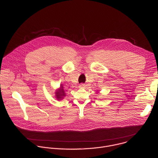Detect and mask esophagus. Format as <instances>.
<instances>
[{"mask_svg": "<svg viewBox=\"0 0 158 158\" xmlns=\"http://www.w3.org/2000/svg\"><path fill=\"white\" fill-rule=\"evenodd\" d=\"M84 87H85V85L83 84H81L79 85V88H84Z\"/></svg>", "mask_w": 158, "mask_h": 158, "instance_id": "esophagus-1", "label": "esophagus"}]
</instances>
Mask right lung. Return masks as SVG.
Segmentation results:
<instances>
[{"mask_svg": "<svg viewBox=\"0 0 158 158\" xmlns=\"http://www.w3.org/2000/svg\"><path fill=\"white\" fill-rule=\"evenodd\" d=\"M65 96V93L64 91L63 87L62 85H60V89L57 90L56 92V97L57 98V100H60L62 99H63V98Z\"/></svg>", "mask_w": 158, "mask_h": 158, "instance_id": "1", "label": "right lung"}]
</instances>
